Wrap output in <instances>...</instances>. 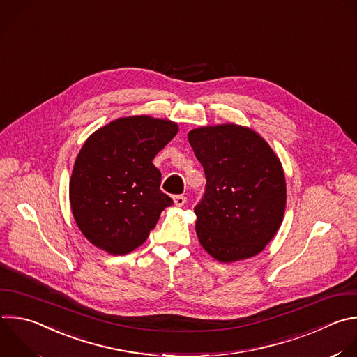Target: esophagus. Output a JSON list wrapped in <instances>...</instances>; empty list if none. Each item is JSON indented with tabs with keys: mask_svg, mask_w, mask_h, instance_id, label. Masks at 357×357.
<instances>
[{
	"mask_svg": "<svg viewBox=\"0 0 357 357\" xmlns=\"http://www.w3.org/2000/svg\"><path fill=\"white\" fill-rule=\"evenodd\" d=\"M174 203H175V206L182 207V206L186 203V196H183V195H176V196H174Z\"/></svg>",
	"mask_w": 357,
	"mask_h": 357,
	"instance_id": "1",
	"label": "esophagus"
}]
</instances>
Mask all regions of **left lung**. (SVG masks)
<instances>
[{
	"label": "left lung",
	"instance_id": "1",
	"mask_svg": "<svg viewBox=\"0 0 357 357\" xmlns=\"http://www.w3.org/2000/svg\"><path fill=\"white\" fill-rule=\"evenodd\" d=\"M188 139L206 175L195 207L202 247L222 264L258 255L284 215L280 160L258 133L234 123L193 129Z\"/></svg>",
	"mask_w": 357,
	"mask_h": 357
}]
</instances>
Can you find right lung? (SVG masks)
I'll list each match as a JSON object with an SVG mask.
<instances>
[{
  "label": "right lung",
  "instance_id": "1",
  "mask_svg": "<svg viewBox=\"0 0 357 357\" xmlns=\"http://www.w3.org/2000/svg\"><path fill=\"white\" fill-rule=\"evenodd\" d=\"M176 133V123L142 114L119 117L86 139L73 168L70 204L91 244L125 255L149 238L174 203L160 189L153 160Z\"/></svg>",
  "mask_w": 357,
  "mask_h": 357
}]
</instances>
